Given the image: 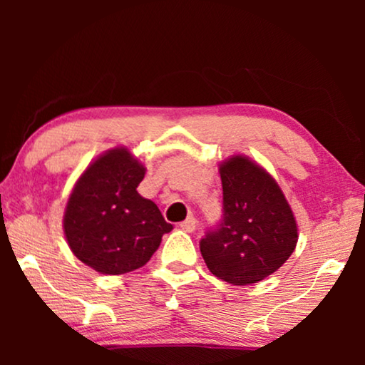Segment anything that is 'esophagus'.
I'll list each match as a JSON object with an SVG mask.
<instances>
[{
    "mask_svg": "<svg viewBox=\"0 0 365 365\" xmlns=\"http://www.w3.org/2000/svg\"><path fill=\"white\" fill-rule=\"evenodd\" d=\"M196 224H197L196 219H194L192 216H189V217L186 219V221L179 222V227H181L184 232H192L194 229H196Z\"/></svg>",
    "mask_w": 365,
    "mask_h": 365,
    "instance_id": "obj_1",
    "label": "esophagus"
}]
</instances>
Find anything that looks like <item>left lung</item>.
Returning <instances> with one entry per match:
<instances>
[{
  "instance_id": "left-lung-1",
  "label": "left lung",
  "mask_w": 365,
  "mask_h": 365,
  "mask_svg": "<svg viewBox=\"0 0 365 365\" xmlns=\"http://www.w3.org/2000/svg\"><path fill=\"white\" fill-rule=\"evenodd\" d=\"M222 217L199 247L214 276L249 286L276 272L297 244V224L271 174L244 156L219 168Z\"/></svg>"
}]
</instances>
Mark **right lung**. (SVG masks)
Wrapping results in <instances>:
<instances>
[{"label": "right lung", "mask_w": 365, "mask_h": 365, "mask_svg": "<svg viewBox=\"0 0 365 365\" xmlns=\"http://www.w3.org/2000/svg\"><path fill=\"white\" fill-rule=\"evenodd\" d=\"M144 173L126 148H116L78 179L63 226L74 256L94 271L118 276L143 267L173 229L156 204L138 194Z\"/></svg>", "instance_id": "right-lung-1"}]
</instances>
